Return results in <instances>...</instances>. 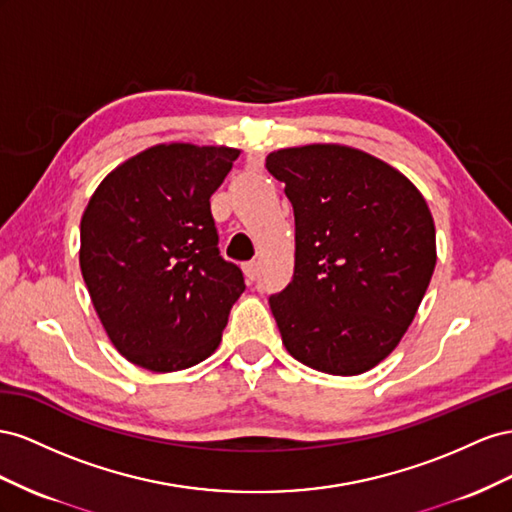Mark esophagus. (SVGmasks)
I'll use <instances>...</instances> for the list:
<instances>
[{"instance_id":"esophagus-1","label":"esophagus","mask_w":512,"mask_h":512,"mask_svg":"<svg viewBox=\"0 0 512 512\" xmlns=\"http://www.w3.org/2000/svg\"><path fill=\"white\" fill-rule=\"evenodd\" d=\"M244 274L248 281H255L259 274V261H248V264H244Z\"/></svg>"}]
</instances>
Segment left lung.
Here are the masks:
<instances>
[{"label": "left lung", "mask_w": 512, "mask_h": 512, "mask_svg": "<svg viewBox=\"0 0 512 512\" xmlns=\"http://www.w3.org/2000/svg\"><path fill=\"white\" fill-rule=\"evenodd\" d=\"M266 167L294 206V279L270 296L287 352L330 375H360L399 345L435 268L425 197L362 150L313 143Z\"/></svg>", "instance_id": "obj_1"}]
</instances>
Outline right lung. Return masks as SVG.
<instances>
[{"mask_svg":"<svg viewBox=\"0 0 512 512\" xmlns=\"http://www.w3.org/2000/svg\"><path fill=\"white\" fill-rule=\"evenodd\" d=\"M240 150L160 143L115 167L81 218L79 264L118 352L171 373L221 343L242 270L218 251L210 197Z\"/></svg>","mask_w":512,"mask_h":512,"instance_id":"add662e5","label":"right lung"}]
</instances>
